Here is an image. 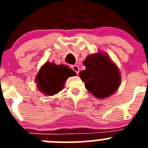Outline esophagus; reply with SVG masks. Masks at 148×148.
I'll return each instance as SVG.
<instances>
[{"label": "esophagus", "mask_w": 148, "mask_h": 148, "mask_svg": "<svg viewBox=\"0 0 148 148\" xmlns=\"http://www.w3.org/2000/svg\"><path fill=\"white\" fill-rule=\"evenodd\" d=\"M72 69L76 74H78V73H79V67H78V65H73V66H72Z\"/></svg>", "instance_id": "34e87169"}]
</instances>
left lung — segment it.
Listing matches in <instances>:
<instances>
[{"label": "left lung", "mask_w": 148, "mask_h": 148, "mask_svg": "<svg viewBox=\"0 0 148 148\" xmlns=\"http://www.w3.org/2000/svg\"><path fill=\"white\" fill-rule=\"evenodd\" d=\"M85 70L79 73V76L85 87L98 99H104L114 93L121 83L118 67L110 58L103 53L88 56L84 61Z\"/></svg>", "instance_id": "left-lung-1"}]
</instances>
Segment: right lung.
Listing matches in <instances>:
<instances>
[{
    "label": "right lung",
    "instance_id": "add662e5",
    "mask_svg": "<svg viewBox=\"0 0 148 148\" xmlns=\"http://www.w3.org/2000/svg\"><path fill=\"white\" fill-rule=\"evenodd\" d=\"M75 75V72L65 65L46 62L40 68L35 81L39 90L47 95H53L62 90L68 77Z\"/></svg>",
    "mask_w": 148,
    "mask_h": 148
}]
</instances>
